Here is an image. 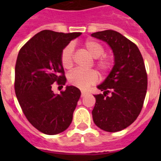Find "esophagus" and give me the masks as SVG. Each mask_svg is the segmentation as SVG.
Returning a JSON list of instances; mask_svg holds the SVG:
<instances>
[{
    "label": "esophagus",
    "instance_id": "34e87169",
    "mask_svg": "<svg viewBox=\"0 0 161 161\" xmlns=\"http://www.w3.org/2000/svg\"><path fill=\"white\" fill-rule=\"evenodd\" d=\"M85 95H87V92L86 91H81V97L83 98Z\"/></svg>",
    "mask_w": 161,
    "mask_h": 161
}]
</instances>
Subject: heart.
<instances>
[{"label":"heart","instance_id":"heart-1","mask_svg":"<svg viewBox=\"0 0 161 161\" xmlns=\"http://www.w3.org/2000/svg\"><path fill=\"white\" fill-rule=\"evenodd\" d=\"M88 53L93 58H98L95 62L97 68L102 72L105 73L112 67V62L109 58L102 57L104 54V48L98 42L94 40H87L83 43ZM73 47L71 44H68L63 49L60 55V61L64 68H70L73 64ZM68 82L72 85L79 88H87L90 85L95 83L98 80V73L93 69L91 70H81L75 69L72 71L68 76Z\"/></svg>","mask_w":161,"mask_h":161}]
</instances>
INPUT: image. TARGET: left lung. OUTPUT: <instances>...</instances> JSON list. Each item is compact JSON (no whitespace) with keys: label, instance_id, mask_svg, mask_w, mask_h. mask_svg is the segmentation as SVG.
Returning a JSON list of instances; mask_svg holds the SVG:
<instances>
[{"label":"left lung","instance_id":"1","mask_svg":"<svg viewBox=\"0 0 161 161\" xmlns=\"http://www.w3.org/2000/svg\"><path fill=\"white\" fill-rule=\"evenodd\" d=\"M91 36L107 42L114 56V65L103 83V93L94 95L93 122L107 132H118L130 126L142 109L147 90V73L138 47L113 30Z\"/></svg>","mask_w":161,"mask_h":161}]
</instances>
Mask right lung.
Wrapping results in <instances>:
<instances>
[{"label": "right lung", "mask_w": 161, "mask_h": 161, "mask_svg": "<svg viewBox=\"0 0 161 161\" xmlns=\"http://www.w3.org/2000/svg\"><path fill=\"white\" fill-rule=\"evenodd\" d=\"M81 32L63 33L43 30L19 51L15 67V93L29 122L43 134L53 135L69 127L81 92L67 86L60 94L52 90L54 83L63 87L67 79L60 61L63 49Z\"/></svg>", "instance_id": "add662e5"}]
</instances>
